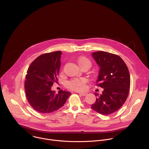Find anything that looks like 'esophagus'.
<instances>
[{
	"label": "esophagus",
	"mask_w": 149,
	"mask_h": 149,
	"mask_svg": "<svg viewBox=\"0 0 149 149\" xmlns=\"http://www.w3.org/2000/svg\"><path fill=\"white\" fill-rule=\"evenodd\" d=\"M79 94L82 96H86L87 94V93H79Z\"/></svg>",
	"instance_id": "34e87169"
}]
</instances>
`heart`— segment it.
<instances>
[{
	"label": "heart",
	"instance_id": "heart-1",
	"mask_svg": "<svg viewBox=\"0 0 149 149\" xmlns=\"http://www.w3.org/2000/svg\"><path fill=\"white\" fill-rule=\"evenodd\" d=\"M78 62L79 66L81 67L82 66H88L90 67L91 65V61L87 57L81 56L78 59ZM87 81V79L84 78H74L70 80L67 83V86L71 90L81 91H83L86 88L85 83Z\"/></svg>",
	"mask_w": 149,
	"mask_h": 149
}]
</instances>
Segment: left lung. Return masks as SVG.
I'll return each mask as SVG.
<instances>
[{"label": "left lung", "instance_id": "8db88e82", "mask_svg": "<svg viewBox=\"0 0 149 149\" xmlns=\"http://www.w3.org/2000/svg\"><path fill=\"white\" fill-rule=\"evenodd\" d=\"M100 67L97 85L104 90L91 109L103 115L117 111L125 102L130 86L129 71L124 61L118 55L104 51L92 53Z\"/></svg>", "mask_w": 149, "mask_h": 149}]
</instances>
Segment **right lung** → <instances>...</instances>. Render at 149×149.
Listing matches in <instances>:
<instances>
[{"label": "right lung", "instance_id": "add662e5", "mask_svg": "<svg viewBox=\"0 0 149 149\" xmlns=\"http://www.w3.org/2000/svg\"><path fill=\"white\" fill-rule=\"evenodd\" d=\"M61 51L41 55L30 65L27 74L25 89L27 100L37 111L41 113L54 112L64 105L71 95L68 91L60 90L58 94L51 90L61 67Z\"/></svg>", "mask_w": 149, "mask_h": 149}]
</instances>
